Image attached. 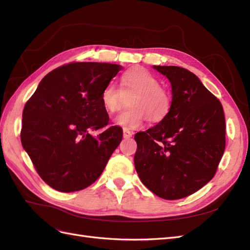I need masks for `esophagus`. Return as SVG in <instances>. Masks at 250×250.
<instances>
[{
    "label": "esophagus",
    "mask_w": 250,
    "mask_h": 250,
    "mask_svg": "<svg viewBox=\"0 0 250 250\" xmlns=\"http://www.w3.org/2000/svg\"><path fill=\"white\" fill-rule=\"evenodd\" d=\"M132 134H133V132L128 129V128H124V129H123V137H124V139L131 138Z\"/></svg>",
    "instance_id": "34e87169"
}]
</instances>
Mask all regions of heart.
<instances>
[{
    "instance_id": "obj_1",
    "label": "heart",
    "mask_w": 250,
    "mask_h": 250,
    "mask_svg": "<svg viewBox=\"0 0 250 250\" xmlns=\"http://www.w3.org/2000/svg\"><path fill=\"white\" fill-rule=\"evenodd\" d=\"M121 89L115 84L104 87L101 99L109 112H117L123 105V93L133 92L130 107L116 118V122L125 128H138L148 119L158 123L169 115L172 97L169 90L160 85V81L144 67H132L120 79Z\"/></svg>"
}]
</instances>
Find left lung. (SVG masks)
Returning a JSON list of instances; mask_svg holds the SVG:
<instances>
[{"instance_id":"8db88e82","label":"left lung","mask_w":250,"mask_h":250,"mask_svg":"<svg viewBox=\"0 0 250 250\" xmlns=\"http://www.w3.org/2000/svg\"><path fill=\"white\" fill-rule=\"evenodd\" d=\"M153 67L171 82L172 106L157 125L134 135V166L151 192L176 200L197 192L216 174L225 149L224 111L192 72Z\"/></svg>"}]
</instances>
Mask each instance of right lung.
<instances>
[{
    "instance_id": "obj_1",
    "label": "right lung",
    "mask_w": 250,
    "mask_h": 250,
    "mask_svg": "<svg viewBox=\"0 0 250 250\" xmlns=\"http://www.w3.org/2000/svg\"><path fill=\"white\" fill-rule=\"evenodd\" d=\"M121 65L71 62L42 78L22 110L21 141L36 172L51 188L80 191L99 178L123 138L109 126L104 87ZM105 127L97 137L91 132Z\"/></svg>"
}]
</instances>
